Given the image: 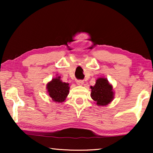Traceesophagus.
<instances>
[{
    "label": "esophagus",
    "mask_w": 153,
    "mask_h": 153,
    "mask_svg": "<svg viewBox=\"0 0 153 153\" xmlns=\"http://www.w3.org/2000/svg\"><path fill=\"white\" fill-rule=\"evenodd\" d=\"M76 83L77 85H79V86H82V85L84 84V81H83V80H77Z\"/></svg>",
    "instance_id": "34e87169"
}]
</instances>
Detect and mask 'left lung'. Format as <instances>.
I'll return each instance as SVG.
<instances>
[{
	"label": "left lung",
	"instance_id": "1",
	"mask_svg": "<svg viewBox=\"0 0 153 153\" xmlns=\"http://www.w3.org/2000/svg\"><path fill=\"white\" fill-rule=\"evenodd\" d=\"M90 96L97 102V105L105 106L112 101L114 98V92L112 85L104 77H99L97 79L94 86H90Z\"/></svg>",
	"mask_w": 153,
	"mask_h": 153
}]
</instances>
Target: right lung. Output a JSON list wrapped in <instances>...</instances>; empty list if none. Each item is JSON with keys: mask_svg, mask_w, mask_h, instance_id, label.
<instances>
[{"mask_svg": "<svg viewBox=\"0 0 153 153\" xmlns=\"http://www.w3.org/2000/svg\"><path fill=\"white\" fill-rule=\"evenodd\" d=\"M60 79L61 77H56L46 85L49 96L56 102H63L69 94V84L63 82Z\"/></svg>", "mask_w": 153, "mask_h": 153, "instance_id": "obj_1", "label": "right lung"}]
</instances>
